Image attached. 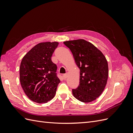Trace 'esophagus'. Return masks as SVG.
I'll return each instance as SVG.
<instances>
[{"mask_svg": "<svg viewBox=\"0 0 133 133\" xmlns=\"http://www.w3.org/2000/svg\"><path fill=\"white\" fill-rule=\"evenodd\" d=\"M68 77V74H65L63 75V78L64 79H66Z\"/></svg>", "mask_w": 133, "mask_h": 133, "instance_id": "esophagus-1", "label": "esophagus"}]
</instances>
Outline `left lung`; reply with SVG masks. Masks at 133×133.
I'll return each instance as SVG.
<instances>
[{"label": "left lung", "instance_id": "8db88e82", "mask_svg": "<svg viewBox=\"0 0 133 133\" xmlns=\"http://www.w3.org/2000/svg\"><path fill=\"white\" fill-rule=\"evenodd\" d=\"M73 54L80 69L79 85L73 89L74 97L79 101H94L104 91L108 78V64L102 52L84 39L64 42Z\"/></svg>", "mask_w": 133, "mask_h": 133}]
</instances>
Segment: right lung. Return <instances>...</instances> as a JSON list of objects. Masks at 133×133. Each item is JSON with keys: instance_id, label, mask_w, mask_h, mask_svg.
Returning a JSON list of instances; mask_svg holds the SVG:
<instances>
[{"instance_id": "right-lung-1", "label": "right lung", "mask_w": 133, "mask_h": 133, "mask_svg": "<svg viewBox=\"0 0 133 133\" xmlns=\"http://www.w3.org/2000/svg\"><path fill=\"white\" fill-rule=\"evenodd\" d=\"M59 43L43 42L35 45L24 56L20 66V82L25 94L37 103H45L55 95L60 80L57 66L51 56Z\"/></svg>"}]
</instances>
